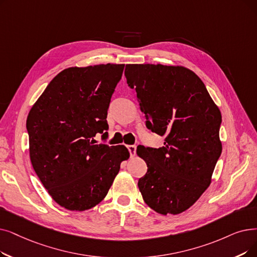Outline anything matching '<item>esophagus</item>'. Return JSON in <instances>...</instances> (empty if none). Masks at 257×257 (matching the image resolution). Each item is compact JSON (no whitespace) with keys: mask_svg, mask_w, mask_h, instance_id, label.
<instances>
[{"mask_svg":"<svg viewBox=\"0 0 257 257\" xmlns=\"http://www.w3.org/2000/svg\"><path fill=\"white\" fill-rule=\"evenodd\" d=\"M128 150L130 152V155L132 156H136V152H137V146L136 145H130V146H128Z\"/></svg>","mask_w":257,"mask_h":257,"instance_id":"1","label":"esophagus"}]
</instances>
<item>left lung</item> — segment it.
<instances>
[{"instance_id": "8db88e82", "label": "left lung", "mask_w": 257, "mask_h": 257, "mask_svg": "<svg viewBox=\"0 0 257 257\" xmlns=\"http://www.w3.org/2000/svg\"><path fill=\"white\" fill-rule=\"evenodd\" d=\"M127 83L136 88L146 125L165 136L164 147L139 146L147 164L138 186L152 210L175 215L207 190L221 153V113L205 84L184 66L128 64Z\"/></svg>"}]
</instances>
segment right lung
<instances>
[{
  "label": "right lung",
  "mask_w": 257,
  "mask_h": 257,
  "mask_svg": "<svg viewBox=\"0 0 257 257\" xmlns=\"http://www.w3.org/2000/svg\"><path fill=\"white\" fill-rule=\"evenodd\" d=\"M124 64L69 67L48 84L31 107L26 121L33 170L55 203L85 211L107 195L120 163L124 145L96 144L107 137V110Z\"/></svg>",
  "instance_id": "1"
}]
</instances>
